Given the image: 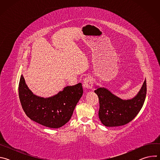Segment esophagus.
Masks as SVG:
<instances>
[{
    "label": "esophagus",
    "instance_id": "esophagus-1",
    "mask_svg": "<svg viewBox=\"0 0 160 160\" xmlns=\"http://www.w3.org/2000/svg\"><path fill=\"white\" fill-rule=\"evenodd\" d=\"M93 85H94V80L92 77H88L84 79L83 83V86L84 88L90 89L91 88H92Z\"/></svg>",
    "mask_w": 160,
    "mask_h": 160
}]
</instances>
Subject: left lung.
Listing matches in <instances>:
<instances>
[{
	"label": "left lung",
	"instance_id": "left-lung-1",
	"mask_svg": "<svg viewBox=\"0 0 160 160\" xmlns=\"http://www.w3.org/2000/svg\"><path fill=\"white\" fill-rule=\"evenodd\" d=\"M94 92L99 100V118L102 123L110 127L122 126L131 122L141 109L146 96V80L132 99L123 100L104 87H98Z\"/></svg>",
	"mask_w": 160,
	"mask_h": 160
}]
</instances>
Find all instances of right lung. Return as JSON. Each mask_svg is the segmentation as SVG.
I'll use <instances>...</instances> for the list:
<instances>
[{
  "label": "right lung",
  "mask_w": 160,
  "mask_h": 160,
  "mask_svg": "<svg viewBox=\"0 0 160 160\" xmlns=\"http://www.w3.org/2000/svg\"><path fill=\"white\" fill-rule=\"evenodd\" d=\"M83 94L81 83L67 86L62 91L48 98L34 95L21 75L19 98L22 109L32 120L45 127L59 128L69 121Z\"/></svg>",
  "instance_id": "obj_1"
}]
</instances>
